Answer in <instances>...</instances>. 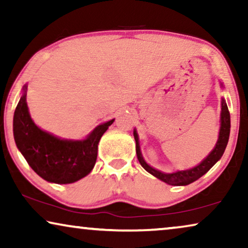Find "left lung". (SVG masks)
<instances>
[{
    "label": "left lung",
    "instance_id": "1",
    "mask_svg": "<svg viewBox=\"0 0 248 248\" xmlns=\"http://www.w3.org/2000/svg\"><path fill=\"white\" fill-rule=\"evenodd\" d=\"M229 133H230V113L228 110V106H227L226 101L222 99L221 103V126H220L219 132V139L217 142L216 147L211 151L208 157L203 160L201 164L196 167L188 169V170H182V171H176L172 174H165L157 170V169L152 168L149 166L147 162L143 160L141 151H140V144H139V138L137 132H133L135 142H137V155L139 161L142 167H143L148 172H150L151 175H154L155 177L160 179V181L167 183L169 185H188L191 183L195 182L196 179H199L201 176H203L205 172L210 170V168L222 157L225 149L227 147L229 140Z\"/></svg>",
    "mask_w": 248,
    "mask_h": 248
}]
</instances>
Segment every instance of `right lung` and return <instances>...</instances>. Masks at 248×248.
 Masks as SVG:
<instances>
[{
    "label": "right lung",
    "instance_id": "1",
    "mask_svg": "<svg viewBox=\"0 0 248 248\" xmlns=\"http://www.w3.org/2000/svg\"><path fill=\"white\" fill-rule=\"evenodd\" d=\"M23 88L13 117L16 147L30 167L40 177L56 184H70L93 170L97 160L98 143L114 120L94 128L83 141H67L40 130L30 117Z\"/></svg>",
    "mask_w": 248,
    "mask_h": 248
}]
</instances>
